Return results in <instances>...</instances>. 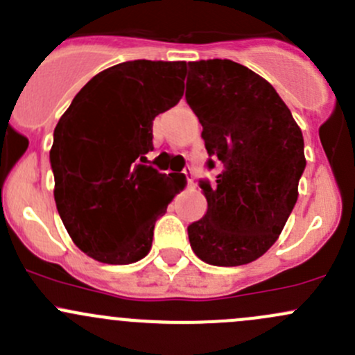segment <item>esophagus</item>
<instances>
[{
  "label": "esophagus",
  "mask_w": 355,
  "mask_h": 355,
  "mask_svg": "<svg viewBox=\"0 0 355 355\" xmlns=\"http://www.w3.org/2000/svg\"><path fill=\"white\" fill-rule=\"evenodd\" d=\"M184 177H185V180H187L189 187H192V185H194V173H192L191 168H185V170H184Z\"/></svg>",
  "instance_id": "1"
}]
</instances>
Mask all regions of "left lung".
Wrapping results in <instances>:
<instances>
[{"label": "left lung", "mask_w": 355, "mask_h": 355, "mask_svg": "<svg viewBox=\"0 0 355 355\" xmlns=\"http://www.w3.org/2000/svg\"><path fill=\"white\" fill-rule=\"evenodd\" d=\"M185 99L220 161L216 185L200 180L207 211L189 225L192 250L214 266L256 261L277 242L299 196L304 137L273 85L232 60L189 63Z\"/></svg>", "instance_id": "1"}]
</instances>
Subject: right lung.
Wrapping results in <instances>:
<instances>
[{
  "label": "right lung",
  "mask_w": 355,
  "mask_h": 355,
  "mask_svg": "<svg viewBox=\"0 0 355 355\" xmlns=\"http://www.w3.org/2000/svg\"><path fill=\"white\" fill-rule=\"evenodd\" d=\"M185 62L118 63L78 91L49 151L55 200L73 244L106 264L148 256L170 180L148 166L153 120L184 96ZM180 184V180H175Z\"/></svg>",
  "instance_id": "right-lung-1"
}]
</instances>
